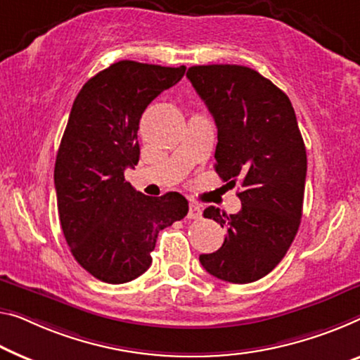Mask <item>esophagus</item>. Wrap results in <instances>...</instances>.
<instances>
[{"mask_svg": "<svg viewBox=\"0 0 360 360\" xmlns=\"http://www.w3.org/2000/svg\"><path fill=\"white\" fill-rule=\"evenodd\" d=\"M202 217V208L197 205V203H194V202H191L189 203V213H187V218H191V219H198Z\"/></svg>", "mask_w": 360, "mask_h": 360, "instance_id": "obj_1", "label": "esophagus"}]
</instances>
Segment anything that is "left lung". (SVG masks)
<instances>
[{
	"label": "left lung",
	"mask_w": 360,
	"mask_h": 360,
	"mask_svg": "<svg viewBox=\"0 0 360 360\" xmlns=\"http://www.w3.org/2000/svg\"><path fill=\"white\" fill-rule=\"evenodd\" d=\"M187 79L218 129L214 171L243 187L238 213L203 210L228 236L217 252L198 260L223 281H257L286 255L302 217L307 153L296 112L283 90L250 68L192 66Z\"/></svg>",
	"instance_id": "1"
}]
</instances>
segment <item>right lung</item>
<instances>
[{
    "label": "right lung",
    "instance_id": "1",
    "mask_svg": "<svg viewBox=\"0 0 360 360\" xmlns=\"http://www.w3.org/2000/svg\"><path fill=\"white\" fill-rule=\"evenodd\" d=\"M186 66L117 61L89 79L74 100L56 155L61 228L74 259L96 280H136L152 264L158 233L189 212L186 197H148L124 179L139 163L137 131L152 100Z\"/></svg>",
    "mask_w": 360,
    "mask_h": 360
}]
</instances>
